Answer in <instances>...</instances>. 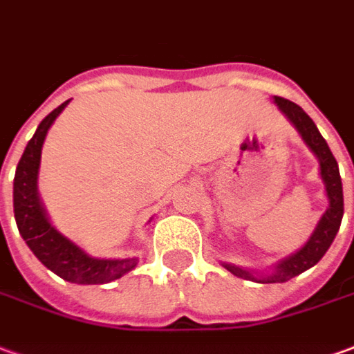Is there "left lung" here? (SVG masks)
<instances>
[{"label": "left lung", "mask_w": 354, "mask_h": 354, "mask_svg": "<svg viewBox=\"0 0 354 354\" xmlns=\"http://www.w3.org/2000/svg\"><path fill=\"white\" fill-rule=\"evenodd\" d=\"M274 103L280 107V111L288 117L289 122L297 128V132L303 138V142L308 145V149L318 157L320 176H322V182L326 185V195H328L330 205L322 214V218H320L318 226L313 232L310 239L299 249L297 253L289 254L283 261L276 264L270 274L245 270V268H239L236 264L224 263V268L232 272L234 276L243 278V280L259 281V283H281V281L291 280V278L303 274L308 268H313L326 254V251L330 249L332 241L339 232L341 218H343V185H341L339 167H337V160L330 151L328 143L322 138V134L318 132L313 118L308 117L305 111L299 105H295L293 101L274 95Z\"/></svg>", "instance_id": "8db88e82"}]
</instances>
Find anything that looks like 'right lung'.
I'll return each instance as SVG.
<instances>
[{
    "mask_svg": "<svg viewBox=\"0 0 354 354\" xmlns=\"http://www.w3.org/2000/svg\"><path fill=\"white\" fill-rule=\"evenodd\" d=\"M68 101L53 109L48 117L39 122L36 134L32 136V140L17 165L13 182L15 220H17L22 239L30 247L32 253L38 257L39 263L48 266L59 278L71 283H82V286L109 283L134 270L138 266V259L90 257L68 237L51 226L38 195V170L44 140L51 124L55 122V118L68 105Z\"/></svg>",
    "mask_w": 354,
    "mask_h": 354,
    "instance_id": "obj_1",
    "label": "right lung"
}]
</instances>
